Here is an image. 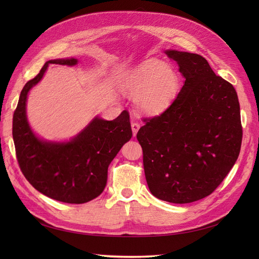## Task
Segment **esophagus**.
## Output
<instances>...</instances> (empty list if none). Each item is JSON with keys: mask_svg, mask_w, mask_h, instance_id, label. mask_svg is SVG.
I'll use <instances>...</instances> for the list:
<instances>
[{"mask_svg": "<svg viewBox=\"0 0 259 259\" xmlns=\"http://www.w3.org/2000/svg\"><path fill=\"white\" fill-rule=\"evenodd\" d=\"M140 128V124L137 121H132V131H133V135L136 136L138 130Z\"/></svg>", "mask_w": 259, "mask_h": 259, "instance_id": "34e87169", "label": "esophagus"}]
</instances>
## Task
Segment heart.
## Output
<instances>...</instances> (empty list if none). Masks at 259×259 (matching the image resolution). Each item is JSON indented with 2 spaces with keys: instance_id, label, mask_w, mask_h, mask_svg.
Returning a JSON list of instances; mask_svg holds the SVG:
<instances>
[{
  "instance_id": "heart-1",
  "label": "heart",
  "mask_w": 259,
  "mask_h": 259,
  "mask_svg": "<svg viewBox=\"0 0 259 259\" xmlns=\"http://www.w3.org/2000/svg\"><path fill=\"white\" fill-rule=\"evenodd\" d=\"M179 75L170 66L158 59L144 61L123 77L121 90L135 97L136 109L145 115L164 112L179 91Z\"/></svg>"
}]
</instances>
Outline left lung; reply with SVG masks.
I'll list each match as a JSON object with an SVG mask.
<instances>
[{
	"mask_svg": "<svg viewBox=\"0 0 259 259\" xmlns=\"http://www.w3.org/2000/svg\"><path fill=\"white\" fill-rule=\"evenodd\" d=\"M165 53L185 84L165 111L144 120L137 139L149 190L160 200L185 204L209 195L236 163L242 143L240 104L233 86L201 55Z\"/></svg>",
	"mask_w": 259,
	"mask_h": 259,
	"instance_id": "1",
	"label": "left lung"
}]
</instances>
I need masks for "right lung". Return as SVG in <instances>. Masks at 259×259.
<instances>
[{
    "instance_id": "add662e5",
    "label": "right lung",
    "mask_w": 259,
    "mask_h": 259,
    "mask_svg": "<svg viewBox=\"0 0 259 259\" xmlns=\"http://www.w3.org/2000/svg\"><path fill=\"white\" fill-rule=\"evenodd\" d=\"M77 61H46L40 73L23 86L13 116V138L22 174L46 197L71 204H82L101 194L107 185L109 164L133 135L125 110L112 121L95 116L67 142L42 139L31 128L26 111L30 90L42 80L50 64L75 66Z\"/></svg>"
}]
</instances>
